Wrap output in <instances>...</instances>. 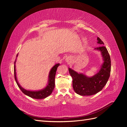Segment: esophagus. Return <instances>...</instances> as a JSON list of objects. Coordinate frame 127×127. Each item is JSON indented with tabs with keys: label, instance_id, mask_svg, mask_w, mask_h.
Wrapping results in <instances>:
<instances>
[{
	"label": "esophagus",
	"instance_id": "obj_1",
	"mask_svg": "<svg viewBox=\"0 0 127 127\" xmlns=\"http://www.w3.org/2000/svg\"><path fill=\"white\" fill-rule=\"evenodd\" d=\"M65 61H66V62H67V63H71V59L70 58V57H68L66 58V60H65Z\"/></svg>",
	"mask_w": 127,
	"mask_h": 127
}]
</instances>
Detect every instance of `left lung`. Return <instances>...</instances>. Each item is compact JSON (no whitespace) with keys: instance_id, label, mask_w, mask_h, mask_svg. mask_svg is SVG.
I'll use <instances>...</instances> for the list:
<instances>
[{"instance_id":"8db88e82","label":"left lung","mask_w":127,"mask_h":127,"mask_svg":"<svg viewBox=\"0 0 127 127\" xmlns=\"http://www.w3.org/2000/svg\"><path fill=\"white\" fill-rule=\"evenodd\" d=\"M97 42L101 46L94 49L101 52L103 63L99 70L94 76L88 77L83 73H78L69 68L72 78V87L77 94L81 96L94 95L100 92L107 83L111 72V59L109 53L104 46L103 42L98 37Z\"/></svg>"}]
</instances>
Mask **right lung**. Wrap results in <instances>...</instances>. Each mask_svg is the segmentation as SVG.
Segmentation results:
<instances>
[{
	"instance_id": "right-lung-1",
	"label": "right lung",
	"mask_w": 127,
	"mask_h": 127,
	"mask_svg": "<svg viewBox=\"0 0 127 127\" xmlns=\"http://www.w3.org/2000/svg\"><path fill=\"white\" fill-rule=\"evenodd\" d=\"M18 54L17 55L16 57H17ZM17 59V58H16ZM16 59L15 60L14 63V76L15 79L16 80V83L18 87L20 88V90L22 92L26 95L28 96L35 99H43L49 96L52 93V92L54 89L55 86V76L56 74V71L57 68L59 66L60 64H57L54 66H53L51 69L50 71L49 72V76H48V81L47 86L44 88L38 91H30L25 90V88L22 87L20 84H19L16 76Z\"/></svg>"
}]
</instances>
